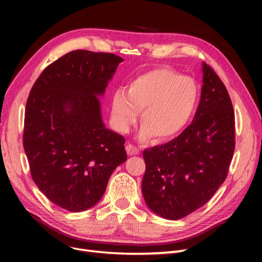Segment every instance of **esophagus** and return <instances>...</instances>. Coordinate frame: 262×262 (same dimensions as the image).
Wrapping results in <instances>:
<instances>
[{"instance_id": "obj_1", "label": "esophagus", "mask_w": 262, "mask_h": 262, "mask_svg": "<svg viewBox=\"0 0 262 262\" xmlns=\"http://www.w3.org/2000/svg\"><path fill=\"white\" fill-rule=\"evenodd\" d=\"M125 149H126V153H128V155H130V156L139 155V153H140V148L134 146L133 144H128L125 146Z\"/></svg>"}]
</instances>
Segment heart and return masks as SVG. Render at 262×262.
Segmentation results:
<instances>
[{"label":"heart","instance_id":"1","mask_svg":"<svg viewBox=\"0 0 262 262\" xmlns=\"http://www.w3.org/2000/svg\"><path fill=\"white\" fill-rule=\"evenodd\" d=\"M199 98V87L191 77L157 68L132 80L126 93L119 90L114 94L112 119L118 131L126 133L142 112L141 138L167 141L192 120Z\"/></svg>","mask_w":262,"mask_h":262}]
</instances>
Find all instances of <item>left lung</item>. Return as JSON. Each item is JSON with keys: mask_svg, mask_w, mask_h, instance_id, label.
Instances as JSON below:
<instances>
[{"mask_svg": "<svg viewBox=\"0 0 262 262\" xmlns=\"http://www.w3.org/2000/svg\"><path fill=\"white\" fill-rule=\"evenodd\" d=\"M235 149V114L224 83L203 64L201 99L192 122L163 145L144 149L142 192L147 207L179 220L203 207L228 175Z\"/></svg>", "mask_w": 262, "mask_h": 262, "instance_id": "1", "label": "left lung"}]
</instances>
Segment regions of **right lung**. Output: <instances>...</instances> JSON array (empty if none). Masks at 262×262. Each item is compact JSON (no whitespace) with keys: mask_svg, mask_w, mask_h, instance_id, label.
Returning a JSON list of instances; mask_svg holds the SVG:
<instances>
[{"mask_svg":"<svg viewBox=\"0 0 262 262\" xmlns=\"http://www.w3.org/2000/svg\"><path fill=\"white\" fill-rule=\"evenodd\" d=\"M122 61L114 53L73 50L47 67L31 87L24 149L34 182L62 209L92 208L126 161L125 139L105 128L96 97Z\"/></svg>","mask_w":262,"mask_h":262,"instance_id":"add662e5","label":"right lung"}]
</instances>
